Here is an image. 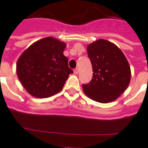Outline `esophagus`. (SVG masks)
<instances>
[{
	"instance_id": "1",
	"label": "esophagus",
	"mask_w": 148,
	"mask_h": 148,
	"mask_svg": "<svg viewBox=\"0 0 148 148\" xmlns=\"http://www.w3.org/2000/svg\"><path fill=\"white\" fill-rule=\"evenodd\" d=\"M74 73L75 74H77L79 73V69L78 68H77V67L76 69H74Z\"/></svg>"
}]
</instances>
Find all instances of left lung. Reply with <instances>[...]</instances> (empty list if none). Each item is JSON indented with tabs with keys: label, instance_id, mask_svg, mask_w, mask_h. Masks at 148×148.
Listing matches in <instances>:
<instances>
[{
	"label": "left lung",
	"instance_id": "obj_1",
	"mask_svg": "<svg viewBox=\"0 0 148 148\" xmlns=\"http://www.w3.org/2000/svg\"><path fill=\"white\" fill-rule=\"evenodd\" d=\"M87 51L94 73L90 83L83 84L84 92L100 103L115 101L131 81V67L126 57L114 44L103 39L88 45Z\"/></svg>",
	"mask_w": 148,
	"mask_h": 148
}]
</instances>
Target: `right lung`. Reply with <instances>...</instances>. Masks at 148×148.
Wrapping results in <instances>:
<instances>
[{
  "mask_svg": "<svg viewBox=\"0 0 148 148\" xmlns=\"http://www.w3.org/2000/svg\"><path fill=\"white\" fill-rule=\"evenodd\" d=\"M66 44L47 37L27 47L17 61V74L25 90L38 98L53 96L62 90L70 74Z\"/></svg>",
  "mask_w": 148,
  "mask_h": 148,
  "instance_id": "add662e5",
  "label": "right lung"
}]
</instances>
